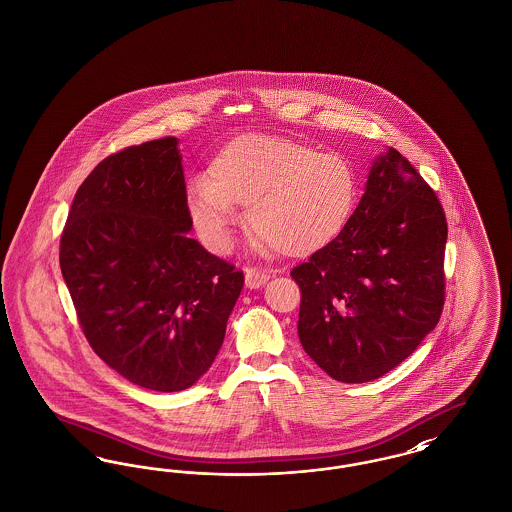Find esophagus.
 I'll use <instances>...</instances> for the list:
<instances>
[{
  "label": "esophagus",
  "mask_w": 512,
  "mask_h": 512,
  "mask_svg": "<svg viewBox=\"0 0 512 512\" xmlns=\"http://www.w3.org/2000/svg\"><path fill=\"white\" fill-rule=\"evenodd\" d=\"M270 278V272L265 268H247L245 270V286L249 290H257L261 286H265Z\"/></svg>",
  "instance_id": "34e87169"
}]
</instances>
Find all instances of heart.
Returning <instances> with one entry per match:
<instances>
[{
	"instance_id": "obj_1",
	"label": "heart",
	"mask_w": 512,
	"mask_h": 512,
	"mask_svg": "<svg viewBox=\"0 0 512 512\" xmlns=\"http://www.w3.org/2000/svg\"><path fill=\"white\" fill-rule=\"evenodd\" d=\"M359 178L347 157L282 136L242 134L215 153L207 176L186 188V209L209 249L224 253L247 207L251 232L282 255L334 242L351 219Z\"/></svg>"
}]
</instances>
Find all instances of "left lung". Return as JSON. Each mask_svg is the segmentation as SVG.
<instances>
[{
	"mask_svg": "<svg viewBox=\"0 0 512 512\" xmlns=\"http://www.w3.org/2000/svg\"><path fill=\"white\" fill-rule=\"evenodd\" d=\"M445 242L438 195L390 147L340 236L292 270L305 353L343 384L401 365L441 317Z\"/></svg>",
	"mask_w": 512,
	"mask_h": 512,
	"instance_id": "obj_1",
	"label": "left lung"
}]
</instances>
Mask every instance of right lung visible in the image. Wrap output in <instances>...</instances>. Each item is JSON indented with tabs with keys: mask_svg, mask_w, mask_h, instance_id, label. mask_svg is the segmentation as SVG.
I'll return each mask as SVG.
<instances>
[{
	"mask_svg": "<svg viewBox=\"0 0 512 512\" xmlns=\"http://www.w3.org/2000/svg\"><path fill=\"white\" fill-rule=\"evenodd\" d=\"M176 138L103 159L74 195L59 263L86 340L128 382L182 391L211 368L244 272L194 238Z\"/></svg>",
	"mask_w": 512,
	"mask_h": 512,
	"instance_id": "obj_1",
	"label": "right lung"
}]
</instances>
